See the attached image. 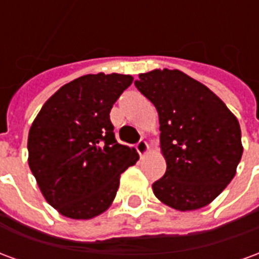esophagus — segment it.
Returning <instances> with one entry per match:
<instances>
[{"instance_id": "1", "label": "esophagus", "mask_w": 259, "mask_h": 259, "mask_svg": "<svg viewBox=\"0 0 259 259\" xmlns=\"http://www.w3.org/2000/svg\"><path fill=\"white\" fill-rule=\"evenodd\" d=\"M136 150L139 151V154H140V155H144V154L148 151V144H147V141L141 139V140L139 141L137 144H136Z\"/></svg>"}]
</instances>
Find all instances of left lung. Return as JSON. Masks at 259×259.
<instances>
[{
	"label": "left lung",
	"mask_w": 259,
	"mask_h": 259,
	"mask_svg": "<svg viewBox=\"0 0 259 259\" xmlns=\"http://www.w3.org/2000/svg\"><path fill=\"white\" fill-rule=\"evenodd\" d=\"M135 85L159 116L166 172L152 185L155 197L179 211L208 205L241 159L239 120L206 85L176 69L141 73Z\"/></svg>",
	"instance_id": "left-lung-1"
}]
</instances>
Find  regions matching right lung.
<instances>
[{
  "mask_svg": "<svg viewBox=\"0 0 259 259\" xmlns=\"http://www.w3.org/2000/svg\"><path fill=\"white\" fill-rule=\"evenodd\" d=\"M133 81L129 74H85L62 85L38 112L27 140L29 166L48 204L64 217L90 219L112 204L135 148L115 139L109 112Z\"/></svg>",
  "mask_w": 259,
  "mask_h": 259,
  "instance_id": "1",
  "label": "right lung"
}]
</instances>
